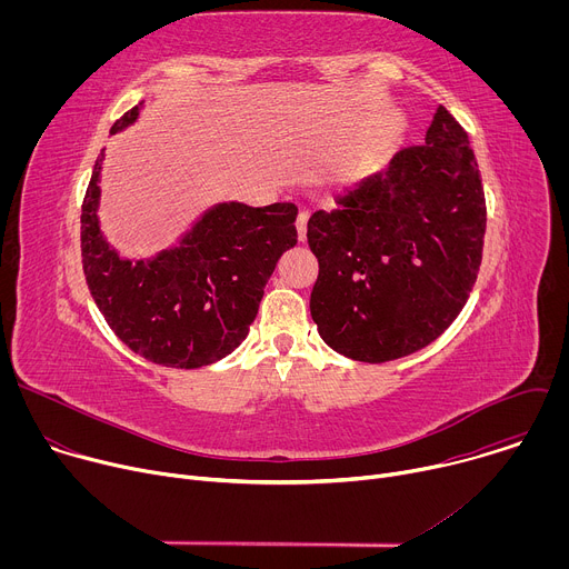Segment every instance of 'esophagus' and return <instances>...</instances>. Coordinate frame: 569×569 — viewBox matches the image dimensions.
<instances>
[{"label": "esophagus", "mask_w": 569, "mask_h": 569, "mask_svg": "<svg viewBox=\"0 0 569 569\" xmlns=\"http://www.w3.org/2000/svg\"><path fill=\"white\" fill-rule=\"evenodd\" d=\"M297 233H299V240L303 242L306 240V224H308V211H299L297 216Z\"/></svg>", "instance_id": "obj_1"}]
</instances>
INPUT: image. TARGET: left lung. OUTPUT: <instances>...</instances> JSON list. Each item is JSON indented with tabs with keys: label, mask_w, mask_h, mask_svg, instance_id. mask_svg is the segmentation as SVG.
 Wrapping results in <instances>:
<instances>
[{
	"label": "left lung",
	"mask_w": 569,
	"mask_h": 569,
	"mask_svg": "<svg viewBox=\"0 0 569 569\" xmlns=\"http://www.w3.org/2000/svg\"><path fill=\"white\" fill-rule=\"evenodd\" d=\"M315 211L319 263L310 315L321 340L360 362H389L435 342L477 281L486 202L466 130L443 108L423 146Z\"/></svg>",
	"instance_id": "1"
}]
</instances>
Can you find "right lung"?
Returning a JSON list of instances; mask_svg holds the SVG:
<instances>
[{
  "label": "right lung",
  "instance_id": "1",
  "mask_svg": "<svg viewBox=\"0 0 569 569\" xmlns=\"http://www.w3.org/2000/svg\"><path fill=\"white\" fill-rule=\"evenodd\" d=\"M126 112L112 134L137 121ZM101 150L80 213V250L90 292L117 338L141 358L198 369L229 356L250 333L263 288L281 254L297 246V207L220 202L178 246L152 259H123L99 224Z\"/></svg>",
  "mask_w": 569,
  "mask_h": 569
}]
</instances>
